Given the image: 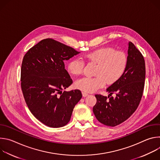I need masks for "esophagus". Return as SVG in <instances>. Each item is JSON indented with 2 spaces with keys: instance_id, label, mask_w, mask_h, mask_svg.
<instances>
[{
  "instance_id": "34e87169",
  "label": "esophagus",
  "mask_w": 160,
  "mask_h": 160,
  "mask_svg": "<svg viewBox=\"0 0 160 160\" xmlns=\"http://www.w3.org/2000/svg\"><path fill=\"white\" fill-rule=\"evenodd\" d=\"M88 94H87V93H86V92H82V96H83V97H86V96H87Z\"/></svg>"
}]
</instances>
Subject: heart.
I'll list each match as a JSON object with an SVG mask.
<instances>
[{"label":"heart","instance_id":"b5f03b06","mask_svg":"<svg viewBox=\"0 0 160 160\" xmlns=\"http://www.w3.org/2000/svg\"><path fill=\"white\" fill-rule=\"evenodd\" d=\"M85 58L98 64L95 74L96 77H85L77 80L75 87L86 92H94L104 87L106 82L112 84L117 82L124 74L127 58L125 53L116 51L112 48H102L87 54ZM85 63L82 59L71 60L68 64V70L73 75H79L83 72Z\"/></svg>","mask_w":160,"mask_h":160}]
</instances>
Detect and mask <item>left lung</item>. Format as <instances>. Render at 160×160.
<instances>
[{
	"label": "left lung",
	"instance_id": "left-lung-1",
	"mask_svg": "<svg viewBox=\"0 0 160 160\" xmlns=\"http://www.w3.org/2000/svg\"><path fill=\"white\" fill-rule=\"evenodd\" d=\"M146 77L145 61L141 52L133 43L128 42L127 66L123 76L107 89L113 98L96 94L93 112L98 120L111 127L127 120L138 108L141 100Z\"/></svg>",
	"mask_w": 160,
	"mask_h": 160
}]
</instances>
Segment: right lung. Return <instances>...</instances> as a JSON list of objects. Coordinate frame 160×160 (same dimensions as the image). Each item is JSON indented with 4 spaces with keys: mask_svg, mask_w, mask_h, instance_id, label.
<instances>
[{
    "mask_svg": "<svg viewBox=\"0 0 160 160\" xmlns=\"http://www.w3.org/2000/svg\"><path fill=\"white\" fill-rule=\"evenodd\" d=\"M80 52L52 38L43 39L22 59L21 87L33 116L44 125L58 128L70 120L75 106L81 99L80 90L66 92L73 82L64 61Z\"/></svg>",
    "mask_w": 160,
    "mask_h": 160,
    "instance_id": "obj_1",
    "label": "right lung"
}]
</instances>
